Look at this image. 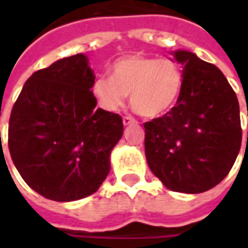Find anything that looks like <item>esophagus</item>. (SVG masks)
Masks as SVG:
<instances>
[{
    "instance_id": "obj_1",
    "label": "esophagus",
    "mask_w": 248,
    "mask_h": 248,
    "mask_svg": "<svg viewBox=\"0 0 248 248\" xmlns=\"http://www.w3.org/2000/svg\"><path fill=\"white\" fill-rule=\"evenodd\" d=\"M131 124H135V119L131 115H124V126H129Z\"/></svg>"
}]
</instances>
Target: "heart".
Wrapping results in <instances>:
<instances>
[{"instance_id":"obj_1","label":"heart","mask_w":248,"mask_h":248,"mask_svg":"<svg viewBox=\"0 0 248 248\" xmlns=\"http://www.w3.org/2000/svg\"><path fill=\"white\" fill-rule=\"evenodd\" d=\"M183 82V71L175 61L130 54L113 62L110 77H97L92 93L98 105L110 113L124 106L130 93V101L138 113L147 118H156L175 106Z\"/></svg>"}]
</instances>
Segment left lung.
I'll use <instances>...</instances> for the list:
<instances>
[{
    "mask_svg": "<svg viewBox=\"0 0 248 248\" xmlns=\"http://www.w3.org/2000/svg\"><path fill=\"white\" fill-rule=\"evenodd\" d=\"M183 69L177 105L146 122L150 170L172 191L199 194L222 182L242 145L239 102L223 73L194 53L174 51Z\"/></svg>",
    "mask_w": 248,
    "mask_h": 248,
    "instance_id": "left-lung-1",
    "label": "left lung"
}]
</instances>
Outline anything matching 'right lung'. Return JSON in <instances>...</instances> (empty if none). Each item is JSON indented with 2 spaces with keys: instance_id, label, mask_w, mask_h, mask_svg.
Masks as SVG:
<instances>
[{
  "instance_id": "obj_1",
  "label": "right lung",
  "mask_w": 248,
  "mask_h": 248,
  "mask_svg": "<svg viewBox=\"0 0 248 248\" xmlns=\"http://www.w3.org/2000/svg\"><path fill=\"white\" fill-rule=\"evenodd\" d=\"M94 79L86 56L62 58L33 73L12 108L8 146L14 166L51 201L70 202L97 191L124 134L119 114L95 108Z\"/></svg>"
}]
</instances>
